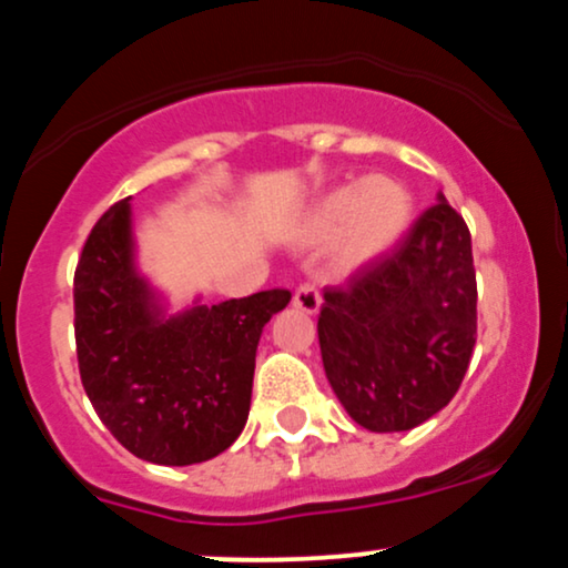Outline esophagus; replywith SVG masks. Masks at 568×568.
I'll use <instances>...</instances> for the list:
<instances>
[{
    "mask_svg": "<svg viewBox=\"0 0 568 568\" xmlns=\"http://www.w3.org/2000/svg\"><path fill=\"white\" fill-rule=\"evenodd\" d=\"M292 306L303 311V314H316L322 306V295L311 284H301L295 290V297H292Z\"/></svg>",
    "mask_w": 568,
    "mask_h": 568,
    "instance_id": "obj_1",
    "label": "esophagus"
}]
</instances>
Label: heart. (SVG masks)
Wrapping results in <instances>:
<instances>
[{"mask_svg":"<svg viewBox=\"0 0 568 568\" xmlns=\"http://www.w3.org/2000/svg\"><path fill=\"white\" fill-rule=\"evenodd\" d=\"M412 192L400 181L371 175L316 200L303 219L297 241L303 246L335 243L333 265L341 273H359L395 252L412 227Z\"/></svg>","mask_w":568,"mask_h":568,"instance_id":"heart-1","label":"heart"}]
</instances>
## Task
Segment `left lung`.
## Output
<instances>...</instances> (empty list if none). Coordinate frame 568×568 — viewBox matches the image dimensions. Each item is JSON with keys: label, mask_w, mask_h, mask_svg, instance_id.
<instances>
[{"label": "left lung", "mask_w": 568, "mask_h": 568, "mask_svg": "<svg viewBox=\"0 0 568 568\" xmlns=\"http://www.w3.org/2000/svg\"><path fill=\"white\" fill-rule=\"evenodd\" d=\"M316 331L335 398L365 430H412L453 400L477 344V276L442 192L389 257L327 286Z\"/></svg>", "instance_id": "8db88e82"}]
</instances>
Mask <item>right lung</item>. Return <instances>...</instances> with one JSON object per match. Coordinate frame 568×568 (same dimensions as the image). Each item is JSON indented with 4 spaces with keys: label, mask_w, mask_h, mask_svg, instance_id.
Segmentation results:
<instances>
[{
    "label": "right lung",
    "mask_w": 568,
    "mask_h": 568,
    "mask_svg": "<svg viewBox=\"0 0 568 568\" xmlns=\"http://www.w3.org/2000/svg\"><path fill=\"white\" fill-rule=\"evenodd\" d=\"M78 368L102 425L140 460L192 466L241 436L262 327L290 303L265 290L179 314L138 267L130 197L91 230L75 271Z\"/></svg>",
    "instance_id": "add662e5"
}]
</instances>
